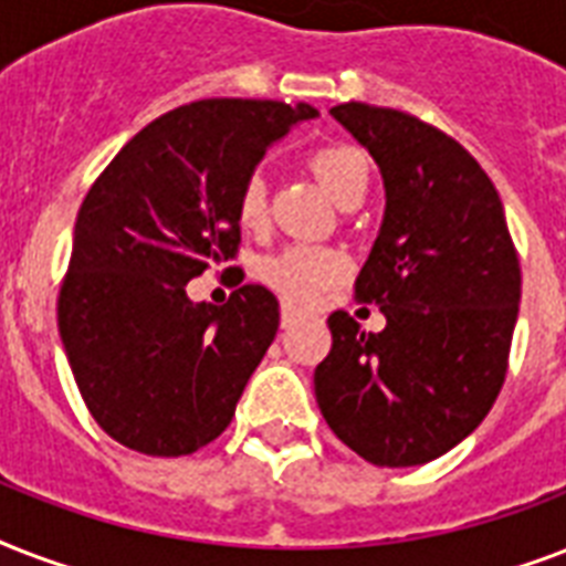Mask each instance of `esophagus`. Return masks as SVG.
I'll list each match as a JSON object with an SVG mask.
<instances>
[{"label": "esophagus", "mask_w": 566, "mask_h": 566, "mask_svg": "<svg viewBox=\"0 0 566 566\" xmlns=\"http://www.w3.org/2000/svg\"><path fill=\"white\" fill-rule=\"evenodd\" d=\"M302 314H305V311H302L300 305H293V302H282V326L284 328H291L296 319H302Z\"/></svg>", "instance_id": "obj_1"}]
</instances>
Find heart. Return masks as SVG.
<instances>
[{"label": "heart", "instance_id": "heart-1", "mask_svg": "<svg viewBox=\"0 0 566 566\" xmlns=\"http://www.w3.org/2000/svg\"><path fill=\"white\" fill-rule=\"evenodd\" d=\"M311 172L332 193L335 202L367 188V158L361 149L349 144H326L314 149L308 158ZM266 220V188L261 176L243 181L238 193V222L243 229H261ZM346 270L344 255L328 247H308L296 243L270 258L264 266V279L287 300H317L328 284H335Z\"/></svg>", "mask_w": 566, "mask_h": 566}]
</instances>
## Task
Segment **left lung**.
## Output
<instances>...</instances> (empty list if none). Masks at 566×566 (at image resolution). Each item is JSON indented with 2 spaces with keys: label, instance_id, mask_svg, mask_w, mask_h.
<instances>
[{
  "label": "left lung",
  "instance_id": "8db88e82",
  "mask_svg": "<svg viewBox=\"0 0 566 566\" xmlns=\"http://www.w3.org/2000/svg\"><path fill=\"white\" fill-rule=\"evenodd\" d=\"M332 117L373 155L385 220L355 300L387 326L328 317L314 370L328 429L376 467H417L461 443L496 402L520 308V261L500 193L464 146L394 108L346 102Z\"/></svg>",
  "mask_w": 566,
  "mask_h": 566
}]
</instances>
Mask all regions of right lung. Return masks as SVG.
Listing matches in <instances>:
<instances>
[{"instance_id": "obj_1", "label": "right lung", "mask_w": 566, "mask_h": 566, "mask_svg": "<svg viewBox=\"0 0 566 566\" xmlns=\"http://www.w3.org/2000/svg\"><path fill=\"white\" fill-rule=\"evenodd\" d=\"M317 108L202 99L137 132L75 217L57 328L93 420L123 447L190 455L220 438L279 332V300L243 284L226 305L188 282L238 255V193L266 146Z\"/></svg>"}]
</instances>
